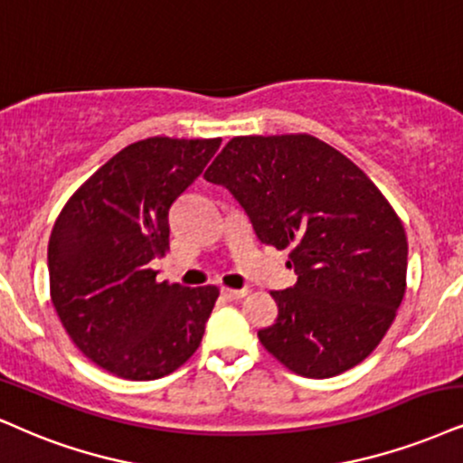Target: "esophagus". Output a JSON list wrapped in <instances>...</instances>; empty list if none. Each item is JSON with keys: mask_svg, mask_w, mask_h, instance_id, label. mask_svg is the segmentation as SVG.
<instances>
[{"mask_svg": "<svg viewBox=\"0 0 463 463\" xmlns=\"http://www.w3.org/2000/svg\"><path fill=\"white\" fill-rule=\"evenodd\" d=\"M222 298L227 300H241L244 296H249V289H230V288H222L221 289Z\"/></svg>", "mask_w": 463, "mask_h": 463, "instance_id": "1", "label": "esophagus"}]
</instances>
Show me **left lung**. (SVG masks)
Returning <instances> with one entry per match:
<instances>
[{
	"mask_svg": "<svg viewBox=\"0 0 463 463\" xmlns=\"http://www.w3.org/2000/svg\"><path fill=\"white\" fill-rule=\"evenodd\" d=\"M264 244L292 247L294 288L270 292L258 336L305 378H333L378 347L406 294L408 238L392 205L350 158L317 137H233L205 169Z\"/></svg>",
	"mask_w": 463,
	"mask_h": 463,
	"instance_id": "left-lung-1",
	"label": "left lung"
}]
</instances>
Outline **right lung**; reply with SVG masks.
Returning <instances> with one entry per match:
<instances>
[{
	"label": "right lung",
	"instance_id": "right-lung-1",
	"mask_svg": "<svg viewBox=\"0 0 463 463\" xmlns=\"http://www.w3.org/2000/svg\"><path fill=\"white\" fill-rule=\"evenodd\" d=\"M221 139L150 137L118 152L68 199L49 238V288L60 322L90 361L124 380H156L202 344L216 285L158 283L169 210Z\"/></svg>",
	"mask_w": 463,
	"mask_h": 463
}]
</instances>
